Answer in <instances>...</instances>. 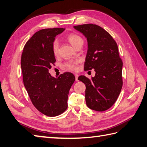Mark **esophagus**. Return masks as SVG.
<instances>
[{
  "label": "esophagus",
  "instance_id": "34e87169",
  "mask_svg": "<svg viewBox=\"0 0 147 147\" xmlns=\"http://www.w3.org/2000/svg\"><path fill=\"white\" fill-rule=\"evenodd\" d=\"M75 77H76V80L77 82H78V74H75Z\"/></svg>",
  "mask_w": 147,
  "mask_h": 147
}]
</instances>
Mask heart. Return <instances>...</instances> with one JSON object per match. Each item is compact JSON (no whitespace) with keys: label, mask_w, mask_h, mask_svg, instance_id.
Segmentation results:
<instances>
[{"label":"heart","mask_w":147,"mask_h":147,"mask_svg":"<svg viewBox=\"0 0 147 147\" xmlns=\"http://www.w3.org/2000/svg\"><path fill=\"white\" fill-rule=\"evenodd\" d=\"M67 40L75 48L80 44H84V40L80 35L76 34H70L68 35ZM52 51L54 55L57 56L59 53V43L57 40H55L52 44ZM80 62L79 60H71L65 63V67L67 69L71 70H77V65Z\"/></svg>","instance_id":"obj_1"}]
</instances>
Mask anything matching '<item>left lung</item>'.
Returning a JSON list of instances; mask_svg holds the SVG:
<instances>
[{"label": "left lung", "instance_id": "1", "mask_svg": "<svg viewBox=\"0 0 147 147\" xmlns=\"http://www.w3.org/2000/svg\"><path fill=\"white\" fill-rule=\"evenodd\" d=\"M87 38L88 50L84 70L94 69L95 76L89 79L78 78L85 85V100L92 110L103 112L116 102L123 85V62L116 42L97 25L88 24L74 27Z\"/></svg>", "mask_w": 147, "mask_h": 147}]
</instances>
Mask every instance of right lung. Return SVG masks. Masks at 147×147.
<instances>
[{"instance_id": "right-lung-1", "label": "right lung", "mask_w": 147, "mask_h": 147, "mask_svg": "<svg viewBox=\"0 0 147 147\" xmlns=\"http://www.w3.org/2000/svg\"><path fill=\"white\" fill-rule=\"evenodd\" d=\"M64 30L45 28L35 32L25 45L21 57L24 84L32 103L49 117L59 115L66 110L69 90L76 80L70 72L57 78L49 73L56 61L52 44Z\"/></svg>"}]
</instances>
